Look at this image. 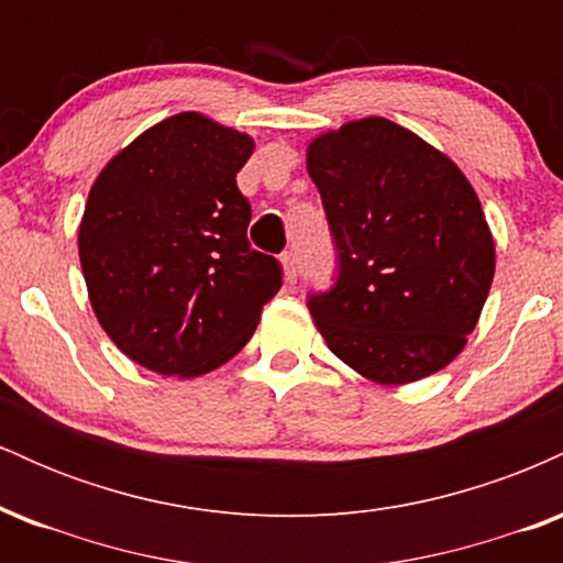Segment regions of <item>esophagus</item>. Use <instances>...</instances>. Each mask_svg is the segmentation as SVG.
I'll list each match as a JSON object with an SVG mask.
<instances>
[{
    "label": "esophagus",
    "instance_id": "1",
    "mask_svg": "<svg viewBox=\"0 0 563 563\" xmlns=\"http://www.w3.org/2000/svg\"><path fill=\"white\" fill-rule=\"evenodd\" d=\"M283 269H286V280L294 286V283L299 280V260H296L294 251H286V254H283Z\"/></svg>",
    "mask_w": 563,
    "mask_h": 563
}]
</instances>
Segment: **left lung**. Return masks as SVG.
I'll use <instances>...</instances> for the list:
<instances>
[{"label": "left lung", "instance_id": "1", "mask_svg": "<svg viewBox=\"0 0 563 563\" xmlns=\"http://www.w3.org/2000/svg\"><path fill=\"white\" fill-rule=\"evenodd\" d=\"M335 245V283L307 307L325 344L376 384L442 371L466 346L495 275L474 187L444 153L389 119L309 145Z\"/></svg>", "mask_w": 563, "mask_h": 563}]
</instances>
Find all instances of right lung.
<instances>
[{
	"label": "right lung",
	"mask_w": 563,
	"mask_h": 563,
	"mask_svg": "<svg viewBox=\"0 0 563 563\" xmlns=\"http://www.w3.org/2000/svg\"><path fill=\"white\" fill-rule=\"evenodd\" d=\"M249 134L200 113L142 132L89 190L79 256L89 301L129 360L192 378L241 352L283 286L275 256L251 249L238 172Z\"/></svg>",
	"instance_id": "obj_1"
}]
</instances>
